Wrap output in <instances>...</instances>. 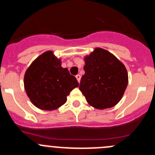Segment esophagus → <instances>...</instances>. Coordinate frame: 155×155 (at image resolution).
<instances>
[{
  "label": "esophagus",
  "mask_w": 155,
  "mask_h": 155,
  "mask_svg": "<svg viewBox=\"0 0 155 155\" xmlns=\"http://www.w3.org/2000/svg\"><path fill=\"white\" fill-rule=\"evenodd\" d=\"M76 79H77L78 80V82H80V79H81V76L79 74H77L76 76Z\"/></svg>",
  "instance_id": "1"
}]
</instances>
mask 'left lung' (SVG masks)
Instances as JSON below:
<instances>
[{
	"instance_id": "8db88e82",
	"label": "left lung",
	"mask_w": 155,
	"mask_h": 155,
	"mask_svg": "<svg viewBox=\"0 0 155 155\" xmlns=\"http://www.w3.org/2000/svg\"><path fill=\"white\" fill-rule=\"evenodd\" d=\"M84 60L85 74L79 90L91 107L97 109L113 107L121 101L127 86L125 66L102 48H95Z\"/></svg>"
}]
</instances>
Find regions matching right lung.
<instances>
[{
    "label": "right lung",
    "mask_w": 155,
    "mask_h": 155,
    "mask_svg": "<svg viewBox=\"0 0 155 155\" xmlns=\"http://www.w3.org/2000/svg\"><path fill=\"white\" fill-rule=\"evenodd\" d=\"M26 94L36 107L54 110L67 102V97L79 86L76 77L68 68L61 67V60L52 51H45L27 69L24 76Z\"/></svg>",
    "instance_id": "1"
}]
</instances>
